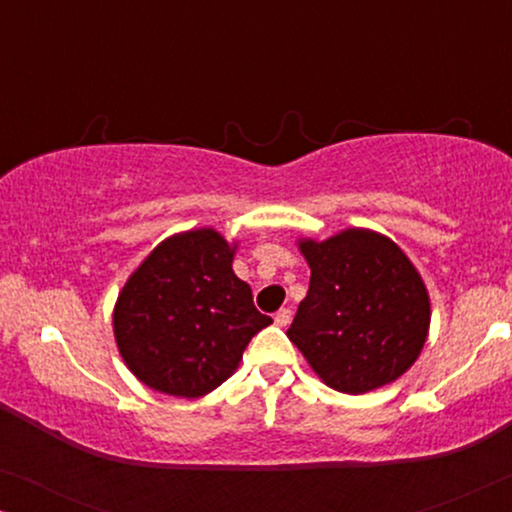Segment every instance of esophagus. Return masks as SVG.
Wrapping results in <instances>:
<instances>
[{"mask_svg":"<svg viewBox=\"0 0 512 512\" xmlns=\"http://www.w3.org/2000/svg\"><path fill=\"white\" fill-rule=\"evenodd\" d=\"M291 317H293V314H291L289 307H282V310H279V312L275 314V324H277V326H282V328H286V326L291 324Z\"/></svg>","mask_w":512,"mask_h":512,"instance_id":"1","label":"esophagus"}]
</instances>
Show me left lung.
<instances>
[{
	"instance_id": "8db88e82",
	"label": "left lung",
	"mask_w": 512,
	"mask_h": 512,
	"mask_svg": "<svg viewBox=\"0 0 512 512\" xmlns=\"http://www.w3.org/2000/svg\"><path fill=\"white\" fill-rule=\"evenodd\" d=\"M312 277L289 340L328 387L366 394L394 382L422 352L431 307L408 256L380 233L352 228L300 242Z\"/></svg>"
}]
</instances>
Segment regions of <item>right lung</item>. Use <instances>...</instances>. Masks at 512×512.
Returning <instances> with one entry per match:
<instances>
[{"instance_id":"add662e5","label":"right lung","mask_w":512,"mask_h":512,"mask_svg":"<svg viewBox=\"0 0 512 512\" xmlns=\"http://www.w3.org/2000/svg\"><path fill=\"white\" fill-rule=\"evenodd\" d=\"M270 324L249 284L235 277L233 249L212 228L158 244L114 310L125 366L146 387L184 398L226 382L249 340Z\"/></svg>"}]
</instances>
